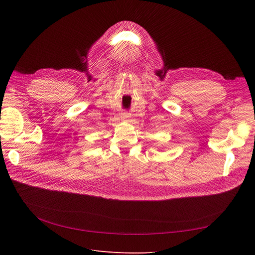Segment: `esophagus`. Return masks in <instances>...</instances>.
Listing matches in <instances>:
<instances>
[{
    "label": "esophagus",
    "instance_id": "esophagus-1",
    "mask_svg": "<svg viewBox=\"0 0 255 255\" xmlns=\"http://www.w3.org/2000/svg\"><path fill=\"white\" fill-rule=\"evenodd\" d=\"M129 115H127V114H122V115H121V119H122V120H124V121H128L129 120Z\"/></svg>",
    "mask_w": 255,
    "mask_h": 255
}]
</instances>
